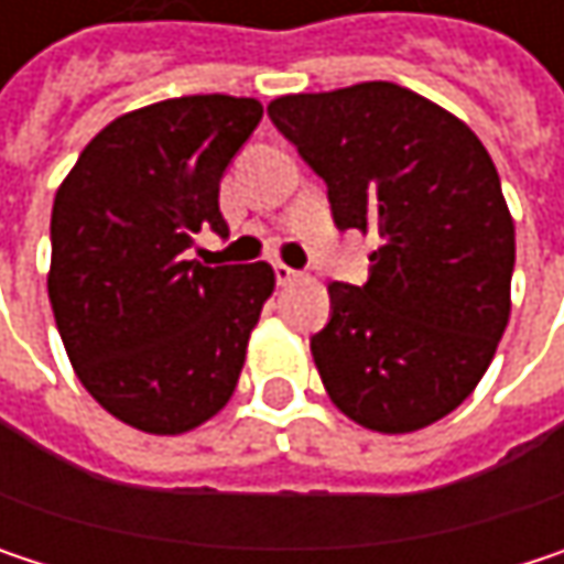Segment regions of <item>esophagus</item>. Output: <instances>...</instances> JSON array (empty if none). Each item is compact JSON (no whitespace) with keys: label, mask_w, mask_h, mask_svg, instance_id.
Wrapping results in <instances>:
<instances>
[{"label":"esophagus","mask_w":564,"mask_h":564,"mask_svg":"<svg viewBox=\"0 0 564 564\" xmlns=\"http://www.w3.org/2000/svg\"><path fill=\"white\" fill-rule=\"evenodd\" d=\"M274 278H278V283H293L296 281V278H300V274H296V271H293V268H286V264H281V261H278V264H274Z\"/></svg>","instance_id":"esophagus-1"}]
</instances>
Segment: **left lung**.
Instances as JSON below:
<instances>
[{"label":"left lung","instance_id":"left-lung-1","mask_svg":"<svg viewBox=\"0 0 564 564\" xmlns=\"http://www.w3.org/2000/svg\"><path fill=\"white\" fill-rule=\"evenodd\" d=\"M268 117L329 188L336 228L379 231L362 286L329 283L310 339L333 404L408 434L477 389L509 323L512 215L477 133L389 80L286 94Z\"/></svg>","mask_w":564,"mask_h":564}]
</instances>
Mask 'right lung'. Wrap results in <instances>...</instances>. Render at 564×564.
<instances>
[{"label":"right lung","mask_w":564,"mask_h":564,"mask_svg":"<svg viewBox=\"0 0 564 564\" xmlns=\"http://www.w3.org/2000/svg\"><path fill=\"white\" fill-rule=\"evenodd\" d=\"M254 97L192 94L107 123L52 208L48 300L80 386L123 424L185 434L238 386L274 268L185 261L228 235L218 182L261 123Z\"/></svg>","instance_id":"add662e5"}]
</instances>
